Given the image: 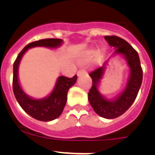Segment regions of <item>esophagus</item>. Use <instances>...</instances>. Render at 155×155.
Segmentation results:
<instances>
[{
    "instance_id": "obj_1",
    "label": "esophagus",
    "mask_w": 155,
    "mask_h": 155,
    "mask_svg": "<svg viewBox=\"0 0 155 155\" xmlns=\"http://www.w3.org/2000/svg\"><path fill=\"white\" fill-rule=\"evenodd\" d=\"M87 73V71L85 70H79L78 71V72H77V75L78 76H80V75H84V74H86Z\"/></svg>"
}]
</instances>
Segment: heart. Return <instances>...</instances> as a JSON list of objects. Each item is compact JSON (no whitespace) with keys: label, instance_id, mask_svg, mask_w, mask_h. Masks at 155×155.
Returning a JSON list of instances; mask_svg holds the SVG:
<instances>
[{"label":"heart","instance_id":"heart-1","mask_svg":"<svg viewBox=\"0 0 155 155\" xmlns=\"http://www.w3.org/2000/svg\"><path fill=\"white\" fill-rule=\"evenodd\" d=\"M102 54V51H99L98 52V54L99 55H101ZM95 54V51H88L87 54V58H91L92 57H93Z\"/></svg>","mask_w":155,"mask_h":155}]
</instances>
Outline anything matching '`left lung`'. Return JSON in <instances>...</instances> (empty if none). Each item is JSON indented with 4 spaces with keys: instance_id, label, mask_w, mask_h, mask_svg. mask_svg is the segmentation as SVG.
Masks as SVG:
<instances>
[{
    "instance_id": "1",
    "label": "left lung",
    "mask_w": 155,
    "mask_h": 155,
    "mask_svg": "<svg viewBox=\"0 0 155 155\" xmlns=\"http://www.w3.org/2000/svg\"><path fill=\"white\" fill-rule=\"evenodd\" d=\"M104 38L111 47L117 48L115 53L125 56L130 68V78L125 91L113 101L104 99L97 89L105 68L104 66L97 68L89 74L92 80V85L88 92V101L91 105L99 116L113 119L122 115L134 102L142 85L143 73L138 54L130 43L115 35H106Z\"/></svg>"
}]
</instances>
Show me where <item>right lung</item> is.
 <instances>
[{
	"label": "right lung",
	"instance_id": "add662e5",
	"mask_svg": "<svg viewBox=\"0 0 155 155\" xmlns=\"http://www.w3.org/2000/svg\"><path fill=\"white\" fill-rule=\"evenodd\" d=\"M63 40L60 38H45L30 42L25 46L19 53L13 63V90L18 104L25 113L38 120L50 121L56 119L63 113L67 102L68 92L77 80V75L72 78L59 76L54 91L49 97L42 100H34L30 98L21 88L18 78V65L24 53L29 48L35 47H57L60 46Z\"/></svg>",
	"mask_w": 155,
	"mask_h": 155
}]
</instances>
